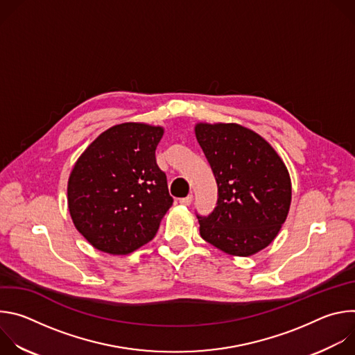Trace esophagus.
Instances as JSON below:
<instances>
[{"label": "esophagus", "mask_w": 355, "mask_h": 355, "mask_svg": "<svg viewBox=\"0 0 355 355\" xmlns=\"http://www.w3.org/2000/svg\"><path fill=\"white\" fill-rule=\"evenodd\" d=\"M180 204L181 205H185V207H189L192 204V195H188L185 198H181L180 199Z\"/></svg>", "instance_id": "1"}]
</instances>
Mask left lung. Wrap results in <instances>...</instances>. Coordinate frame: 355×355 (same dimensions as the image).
<instances>
[{
  "mask_svg": "<svg viewBox=\"0 0 355 355\" xmlns=\"http://www.w3.org/2000/svg\"><path fill=\"white\" fill-rule=\"evenodd\" d=\"M195 135L211 164L218 202L196 215L200 237L232 256L247 257L267 247L291 205V178L271 144L237 123H198Z\"/></svg>",
  "mask_w": 355,
  "mask_h": 355,
  "instance_id": "1",
  "label": "left lung"
}]
</instances>
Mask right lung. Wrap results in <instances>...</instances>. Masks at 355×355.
Instances as JSON below:
<instances>
[{
  "label": "right lung",
  "mask_w": 355,
  "mask_h": 355,
  "mask_svg": "<svg viewBox=\"0 0 355 355\" xmlns=\"http://www.w3.org/2000/svg\"><path fill=\"white\" fill-rule=\"evenodd\" d=\"M163 128L121 123L101 133L77 160L67 187L77 230L95 248L129 254L148 243L173 205L156 163Z\"/></svg>",
  "instance_id": "1"
}]
</instances>
